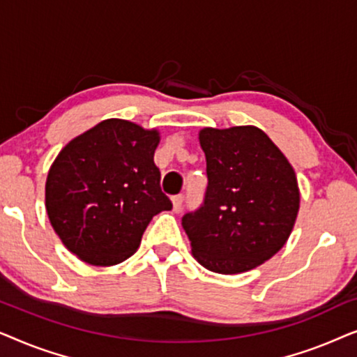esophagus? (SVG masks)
<instances>
[{"label": "esophagus", "mask_w": 357, "mask_h": 357, "mask_svg": "<svg viewBox=\"0 0 357 357\" xmlns=\"http://www.w3.org/2000/svg\"><path fill=\"white\" fill-rule=\"evenodd\" d=\"M183 202H185L183 195H175V197H172L174 211H180V209H182V206H183Z\"/></svg>", "instance_id": "34e87169"}]
</instances>
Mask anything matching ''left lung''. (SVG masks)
<instances>
[{
  "instance_id": "obj_1",
  "label": "left lung",
  "mask_w": 357,
  "mask_h": 357,
  "mask_svg": "<svg viewBox=\"0 0 357 357\" xmlns=\"http://www.w3.org/2000/svg\"><path fill=\"white\" fill-rule=\"evenodd\" d=\"M208 187L182 226L193 257L209 271L236 275L270 260L284 245L299 211L294 169L255 126L204 128Z\"/></svg>"
}]
</instances>
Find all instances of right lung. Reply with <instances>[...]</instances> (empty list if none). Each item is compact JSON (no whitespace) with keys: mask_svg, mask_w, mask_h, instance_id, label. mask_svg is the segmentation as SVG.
Wrapping results in <instances>:
<instances>
[{"mask_svg":"<svg viewBox=\"0 0 357 357\" xmlns=\"http://www.w3.org/2000/svg\"><path fill=\"white\" fill-rule=\"evenodd\" d=\"M155 130L110 119L70 141L50 167L45 204L70 252L96 266L133 255L155 214L172 209L154 164Z\"/></svg>","mask_w":357,"mask_h":357,"instance_id":"right-lung-1","label":"right lung"}]
</instances>
